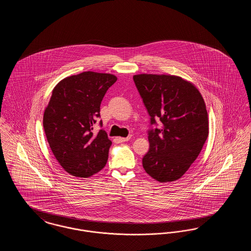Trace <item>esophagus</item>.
I'll return each mask as SVG.
<instances>
[{
	"label": "esophagus",
	"instance_id": "34e87169",
	"mask_svg": "<svg viewBox=\"0 0 251 251\" xmlns=\"http://www.w3.org/2000/svg\"><path fill=\"white\" fill-rule=\"evenodd\" d=\"M131 135H129L127 137H118V140L120 142H126V141H129L131 139Z\"/></svg>",
	"mask_w": 251,
	"mask_h": 251
}]
</instances>
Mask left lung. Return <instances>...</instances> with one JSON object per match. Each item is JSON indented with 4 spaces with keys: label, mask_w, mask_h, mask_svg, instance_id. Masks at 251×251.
Wrapping results in <instances>:
<instances>
[{
    "label": "left lung",
    "mask_w": 251,
    "mask_h": 251,
    "mask_svg": "<svg viewBox=\"0 0 251 251\" xmlns=\"http://www.w3.org/2000/svg\"><path fill=\"white\" fill-rule=\"evenodd\" d=\"M133 82L151 117L144 169L160 182L174 181L188 170L208 137L203 98L178 76L139 74L133 76ZM157 120L161 121L160 127Z\"/></svg>",
    "instance_id": "8db88e82"
}]
</instances>
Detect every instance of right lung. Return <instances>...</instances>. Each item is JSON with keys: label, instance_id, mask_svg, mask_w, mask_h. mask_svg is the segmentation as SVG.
<instances>
[{"label": "right lung", "instance_id": "1", "mask_svg": "<svg viewBox=\"0 0 251 251\" xmlns=\"http://www.w3.org/2000/svg\"><path fill=\"white\" fill-rule=\"evenodd\" d=\"M116 81L112 74L82 72L65 78L52 90L44 112V131L53 155L72 176L88 178L107 163L112 142L103 129L94 134L93 125L100 118L103 97Z\"/></svg>", "mask_w": 251, "mask_h": 251}]
</instances>
